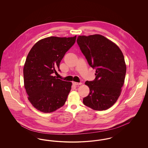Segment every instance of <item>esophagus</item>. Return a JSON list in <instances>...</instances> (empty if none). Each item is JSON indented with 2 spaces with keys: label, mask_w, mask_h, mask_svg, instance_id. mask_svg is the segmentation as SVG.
Returning a JSON list of instances; mask_svg holds the SVG:
<instances>
[{
  "label": "esophagus",
  "mask_w": 148,
  "mask_h": 148,
  "mask_svg": "<svg viewBox=\"0 0 148 148\" xmlns=\"http://www.w3.org/2000/svg\"><path fill=\"white\" fill-rule=\"evenodd\" d=\"M73 84L75 85H79L82 84V83H77V82H73Z\"/></svg>",
  "instance_id": "obj_1"
}]
</instances>
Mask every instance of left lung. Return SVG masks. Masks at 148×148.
I'll return each mask as SVG.
<instances>
[{"label":"left lung","mask_w":148,"mask_h":148,"mask_svg":"<svg viewBox=\"0 0 148 148\" xmlns=\"http://www.w3.org/2000/svg\"><path fill=\"white\" fill-rule=\"evenodd\" d=\"M77 43L89 65L96 69L95 78L86 81L90 89L83 103L95 110H105L119 97L126 74L123 54L114 42L99 34L78 36Z\"/></svg>","instance_id":"8db88e82"}]
</instances>
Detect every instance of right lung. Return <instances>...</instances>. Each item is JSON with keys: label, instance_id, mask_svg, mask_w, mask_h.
<instances>
[{"label": "right lung", "instance_id": "add662e5", "mask_svg": "<svg viewBox=\"0 0 148 148\" xmlns=\"http://www.w3.org/2000/svg\"><path fill=\"white\" fill-rule=\"evenodd\" d=\"M77 36H50L38 41L30 50L23 69L24 87L33 106L43 113H51L64 105L72 83L53 76Z\"/></svg>", "mask_w": 148, "mask_h": 148}]
</instances>
